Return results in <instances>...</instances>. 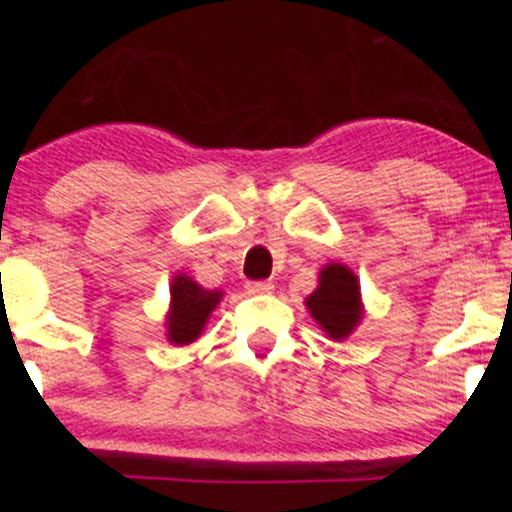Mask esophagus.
Segmentation results:
<instances>
[{
	"label": "esophagus",
	"mask_w": 512,
	"mask_h": 512,
	"mask_svg": "<svg viewBox=\"0 0 512 512\" xmlns=\"http://www.w3.org/2000/svg\"><path fill=\"white\" fill-rule=\"evenodd\" d=\"M245 291L252 293V296H255V293H272L274 284L272 281H248V284H245Z\"/></svg>",
	"instance_id": "34e87169"
}]
</instances>
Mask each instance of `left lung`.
Instances as JSON below:
<instances>
[{
	"label": "left lung",
	"instance_id": "obj_1",
	"mask_svg": "<svg viewBox=\"0 0 512 512\" xmlns=\"http://www.w3.org/2000/svg\"><path fill=\"white\" fill-rule=\"evenodd\" d=\"M310 315L334 342H342L356 330L363 317L361 284L346 264L330 262L322 267L320 284L305 298Z\"/></svg>",
	"mask_w": 512,
	"mask_h": 512
}]
</instances>
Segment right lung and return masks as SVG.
<instances>
[{
	"label": "right lung",
	"instance_id": "right-lung-1",
	"mask_svg": "<svg viewBox=\"0 0 512 512\" xmlns=\"http://www.w3.org/2000/svg\"><path fill=\"white\" fill-rule=\"evenodd\" d=\"M221 298L223 291H207L192 276L175 274L170 284V310L166 317L168 342L175 346L195 342Z\"/></svg>",
	"mask_w": 512,
	"mask_h": 512
}]
</instances>
